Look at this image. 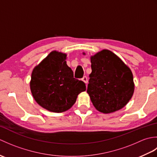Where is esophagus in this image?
<instances>
[{"label": "esophagus", "instance_id": "1", "mask_svg": "<svg viewBox=\"0 0 157 157\" xmlns=\"http://www.w3.org/2000/svg\"><path fill=\"white\" fill-rule=\"evenodd\" d=\"M82 81L84 82L85 84H86V85H87V84H88V78H87V77H86V76H84V77H83Z\"/></svg>", "mask_w": 157, "mask_h": 157}]
</instances>
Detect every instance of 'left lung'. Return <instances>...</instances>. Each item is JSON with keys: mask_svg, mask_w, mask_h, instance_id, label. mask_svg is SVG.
Listing matches in <instances>:
<instances>
[{"mask_svg": "<svg viewBox=\"0 0 157 157\" xmlns=\"http://www.w3.org/2000/svg\"><path fill=\"white\" fill-rule=\"evenodd\" d=\"M90 61L92 73L87 92L96 109L110 113L124 107L134 91L131 70L109 50H102L92 56Z\"/></svg>", "mask_w": 157, "mask_h": 157, "instance_id": "8db88e82", "label": "left lung"}]
</instances>
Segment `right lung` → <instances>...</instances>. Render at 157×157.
<instances>
[{"label":"right lung","instance_id":"right-lung-1","mask_svg":"<svg viewBox=\"0 0 157 157\" xmlns=\"http://www.w3.org/2000/svg\"><path fill=\"white\" fill-rule=\"evenodd\" d=\"M66 57L65 53L52 51L32 73L30 90L33 97L40 106L49 111H67L74 105L79 93L86 89L84 82L73 78Z\"/></svg>","mask_w":157,"mask_h":157}]
</instances>
